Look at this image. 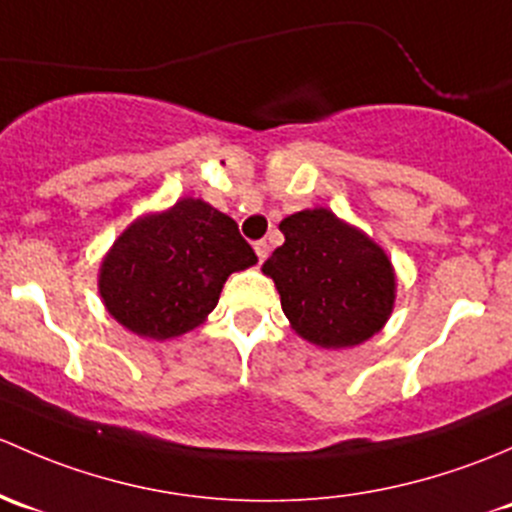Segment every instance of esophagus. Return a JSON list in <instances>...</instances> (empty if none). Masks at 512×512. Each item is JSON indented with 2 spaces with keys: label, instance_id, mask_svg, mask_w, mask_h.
<instances>
[{
  "label": "esophagus",
  "instance_id": "1",
  "mask_svg": "<svg viewBox=\"0 0 512 512\" xmlns=\"http://www.w3.org/2000/svg\"><path fill=\"white\" fill-rule=\"evenodd\" d=\"M254 251H256V256H258V261H266L268 258V251H271V246H268V241L266 239H261V241H256L254 244Z\"/></svg>",
  "mask_w": 512,
  "mask_h": 512
}]
</instances>
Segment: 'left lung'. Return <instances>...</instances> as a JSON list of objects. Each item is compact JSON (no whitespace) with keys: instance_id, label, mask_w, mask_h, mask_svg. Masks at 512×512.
I'll use <instances>...</instances> for the list:
<instances>
[{"instance_id":"8db88e82","label":"left lung","mask_w":512,"mask_h":512,"mask_svg":"<svg viewBox=\"0 0 512 512\" xmlns=\"http://www.w3.org/2000/svg\"><path fill=\"white\" fill-rule=\"evenodd\" d=\"M286 241L263 263L281 308L303 340L342 350L387 325L397 273L387 251L325 207L303 209L278 224Z\"/></svg>"}]
</instances>
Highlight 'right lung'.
<instances>
[{"mask_svg": "<svg viewBox=\"0 0 512 512\" xmlns=\"http://www.w3.org/2000/svg\"><path fill=\"white\" fill-rule=\"evenodd\" d=\"M256 261L234 219L184 197L128 224L100 261L98 293L125 330L170 340L202 325L226 278Z\"/></svg>", "mask_w": 512, "mask_h": 512, "instance_id": "obj_1", "label": "right lung"}]
</instances>
